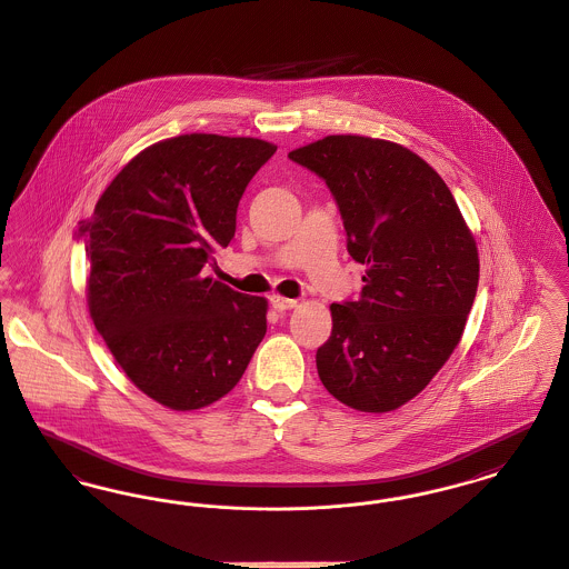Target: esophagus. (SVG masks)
Here are the masks:
<instances>
[{"label":"esophagus","mask_w":569,"mask_h":569,"mask_svg":"<svg viewBox=\"0 0 569 569\" xmlns=\"http://www.w3.org/2000/svg\"><path fill=\"white\" fill-rule=\"evenodd\" d=\"M269 303L278 310V312H284V310H291L298 306V300H289V298H282V296H271Z\"/></svg>","instance_id":"1"}]
</instances>
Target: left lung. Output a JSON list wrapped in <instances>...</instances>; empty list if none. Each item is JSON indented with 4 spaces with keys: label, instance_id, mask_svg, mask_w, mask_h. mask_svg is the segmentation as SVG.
I'll list each match as a JSON object with an SVG mask.
<instances>
[{
    "label": "left lung",
    "instance_id": "obj_1",
    "mask_svg": "<svg viewBox=\"0 0 569 569\" xmlns=\"http://www.w3.org/2000/svg\"><path fill=\"white\" fill-rule=\"evenodd\" d=\"M289 159L326 181L347 252L367 267L360 298L330 306L319 378L353 410H397L461 339L479 284L475 237L440 174L401 144L328 136Z\"/></svg>",
    "mask_w": 569,
    "mask_h": 569
}]
</instances>
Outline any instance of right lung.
I'll return each instance as SVG.
<instances>
[{
	"label": "right lung",
	"instance_id": "obj_1",
	"mask_svg": "<svg viewBox=\"0 0 569 569\" xmlns=\"http://www.w3.org/2000/svg\"><path fill=\"white\" fill-rule=\"evenodd\" d=\"M273 152L213 133L157 142L79 222L94 328L127 378L170 410L222 399L266 337V298L200 271L232 241L239 200Z\"/></svg>",
	"mask_w": 569,
	"mask_h": 569
}]
</instances>
